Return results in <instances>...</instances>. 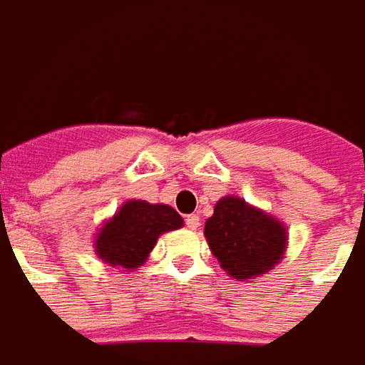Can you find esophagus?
Listing matches in <instances>:
<instances>
[{"label": "esophagus", "instance_id": "34e87169", "mask_svg": "<svg viewBox=\"0 0 365 365\" xmlns=\"http://www.w3.org/2000/svg\"><path fill=\"white\" fill-rule=\"evenodd\" d=\"M185 226H187L190 230H197V226H200V216H197V214L187 216V218H185Z\"/></svg>", "mask_w": 365, "mask_h": 365}]
</instances>
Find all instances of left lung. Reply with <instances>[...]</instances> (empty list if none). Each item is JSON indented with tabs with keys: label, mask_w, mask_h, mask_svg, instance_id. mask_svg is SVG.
I'll use <instances>...</instances> for the list:
<instances>
[{
	"label": "left lung",
	"mask_w": 365,
	"mask_h": 365,
	"mask_svg": "<svg viewBox=\"0 0 365 365\" xmlns=\"http://www.w3.org/2000/svg\"><path fill=\"white\" fill-rule=\"evenodd\" d=\"M212 255L232 279H255L281 262L287 250V228L281 220L246 204L238 195H224L204 226Z\"/></svg>",
	"instance_id": "obj_1"
}]
</instances>
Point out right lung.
<instances>
[{"label":"right lung","mask_w":365,"mask_h":365,"mask_svg":"<svg viewBox=\"0 0 365 365\" xmlns=\"http://www.w3.org/2000/svg\"><path fill=\"white\" fill-rule=\"evenodd\" d=\"M182 226L183 218L171 206L129 200L98 230L95 236V252L110 267L139 269L159 236Z\"/></svg>","instance_id":"1"}]
</instances>
